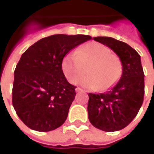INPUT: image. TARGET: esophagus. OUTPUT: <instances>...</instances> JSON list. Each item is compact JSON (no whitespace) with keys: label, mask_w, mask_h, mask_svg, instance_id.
Instances as JSON below:
<instances>
[{"label":"esophagus","mask_w":154,"mask_h":154,"mask_svg":"<svg viewBox=\"0 0 154 154\" xmlns=\"http://www.w3.org/2000/svg\"><path fill=\"white\" fill-rule=\"evenodd\" d=\"M76 92H77V93H79V92H82V91H82V89H81L80 87H77V88H76Z\"/></svg>","instance_id":"34e87169"}]
</instances>
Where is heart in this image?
<instances>
[{
  "label": "heart",
  "mask_w": 154,
  "mask_h": 154,
  "mask_svg": "<svg viewBox=\"0 0 154 154\" xmlns=\"http://www.w3.org/2000/svg\"><path fill=\"white\" fill-rule=\"evenodd\" d=\"M86 67L87 76L82 79L81 84L90 90L109 89L122 75L121 59L98 42L84 44L76 52L67 54L62 62L63 72L72 84L77 83L86 72Z\"/></svg>",
  "instance_id": "obj_1"
}]
</instances>
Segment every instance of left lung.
I'll list each match as a JSON object with an SVG mask.
<instances>
[{
	"mask_svg": "<svg viewBox=\"0 0 154 154\" xmlns=\"http://www.w3.org/2000/svg\"><path fill=\"white\" fill-rule=\"evenodd\" d=\"M94 40L109 47L121 59L122 75L106 93H89L88 118L91 125L106 132L125 128L135 118L144 96V73L140 55L129 44L110 37Z\"/></svg>",
	"mask_w": 154,
	"mask_h": 154,
	"instance_id": "obj_1",
	"label": "left lung"
}]
</instances>
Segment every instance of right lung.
Here are the masks:
<instances>
[{"label":"right lung","mask_w":154,"mask_h":154,"mask_svg":"<svg viewBox=\"0 0 154 154\" xmlns=\"http://www.w3.org/2000/svg\"><path fill=\"white\" fill-rule=\"evenodd\" d=\"M89 35H54L29 48L16 65L12 104L25 125L39 132L60 127L75 99L76 87L64 76L62 62Z\"/></svg>","instance_id":"1"}]
</instances>
